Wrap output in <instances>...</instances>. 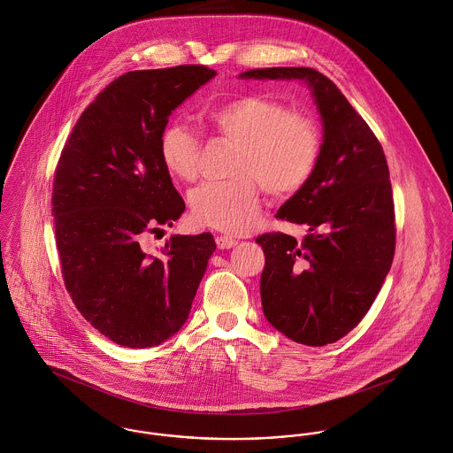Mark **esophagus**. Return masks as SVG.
I'll use <instances>...</instances> for the list:
<instances>
[{
  "label": "esophagus",
  "mask_w": 453,
  "mask_h": 453,
  "mask_svg": "<svg viewBox=\"0 0 453 453\" xmlns=\"http://www.w3.org/2000/svg\"><path fill=\"white\" fill-rule=\"evenodd\" d=\"M215 243H217V247H219L220 250H227V249H233V247H236V245H238V242H236L234 238L226 236V234L217 236V238H215Z\"/></svg>",
  "instance_id": "esophagus-1"
}]
</instances>
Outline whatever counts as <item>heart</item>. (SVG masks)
I'll list each match as a JSON object with an SVG mask.
<instances>
[{
    "instance_id": "1",
    "label": "heart",
    "mask_w": 453,
    "mask_h": 453,
    "mask_svg": "<svg viewBox=\"0 0 453 453\" xmlns=\"http://www.w3.org/2000/svg\"><path fill=\"white\" fill-rule=\"evenodd\" d=\"M204 121L240 146L231 182H206L196 188L189 204L193 219L229 234H242L260 213V186L274 198H288L311 180L321 157L318 125L283 102L262 96H242L217 104ZM165 170L184 182L198 175L200 141L180 123L166 125L157 141Z\"/></svg>"
}]
</instances>
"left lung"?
<instances>
[{"mask_svg": "<svg viewBox=\"0 0 453 453\" xmlns=\"http://www.w3.org/2000/svg\"><path fill=\"white\" fill-rule=\"evenodd\" d=\"M243 80H299L323 125L321 157L311 180L276 217L309 234L267 233L260 299L265 319L294 342L326 346L368 312L391 269L396 243L389 168L380 142L325 74L311 67H267Z\"/></svg>", "mask_w": 453, "mask_h": 453, "instance_id": "obj_1", "label": "left lung"}]
</instances>
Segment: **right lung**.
<instances>
[{
  "label": "right lung",
  "mask_w": 453,
  "mask_h": 453,
  "mask_svg": "<svg viewBox=\"0 0 453 453\" xmlns=\"http://www.w3.org/2000/svg\"><path fill=\"white\" fill-rule=\"evenodd\" d=\"M217 73L206 65L130 71L96 97L73 128L53 180L51 215L65 288L112 342L159 346L188 321L210 233L173 234L157 253L146 233L186 210L157 152L168 116Z\"/></svg>",
  "instance_id": "obj_1"
}]
</instances>
